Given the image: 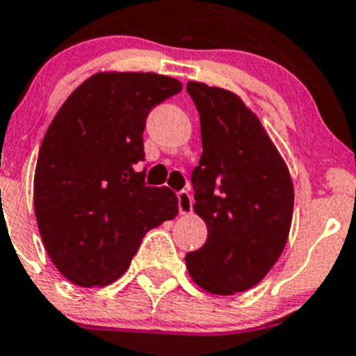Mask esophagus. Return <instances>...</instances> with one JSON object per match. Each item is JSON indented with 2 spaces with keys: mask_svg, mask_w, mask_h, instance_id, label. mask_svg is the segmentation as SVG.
I'll use <instances>...</instances> for the list:
<instances>
[{
  "mask_svg": "<svg viewBox=\"0 0 356 356\" xmlns=\"http://www.w3.org/2000/svg\"><path fill=\"white\" fill-rule=\"evenodd\" d=\"M177 198H179V212H181L182 216H188V213H191V210H193L191 195H189L188 191H181L177 195Z\"/></svg>",
  "mask_w": 356,
  "mask_h": 356,
  "instance_id": "34e87169",
  "label": "esophagus"
}]
</instances>
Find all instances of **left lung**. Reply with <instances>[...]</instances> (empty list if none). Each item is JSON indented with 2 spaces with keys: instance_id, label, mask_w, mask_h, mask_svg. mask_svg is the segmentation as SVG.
<instances>
[{
  "instance_id": "1",
  "label": "left lung",
  "mask_w": 356,
  "mask_h": 356,
  "mask_svg": "<svg viewBox=\"0 0 356 356\" xmlns=\"http://www.w3.org/2000/svg\"><path fill=\"white\" fill-rule=\"evenodd\" d=\"M200 113L203 153L193 170L195 212L207 241L186 254L189 277L216 296L257 285L287 243L294 184L257 116L236 94L189 81Z\"/></svg>"
}]
</instances>
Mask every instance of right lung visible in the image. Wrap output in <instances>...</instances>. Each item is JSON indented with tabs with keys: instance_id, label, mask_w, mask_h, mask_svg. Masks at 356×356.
Wrapping results in <instances>:
<instances>
[{
	"instance_id": "obj_1",
	"label": "right lung",
	"mask_w": 356,
	"mask_h": 356,
	"mask_svg": "<svg viewBox=\"0 0 356 356\" xmlns=\"http://www.w3.org/2000/svg\"><path fill=\"white\" fill-rule=\"evenodd\" d=\"M154 72H95L48 127L34 172V213L54 266L79 287L118 280L144 234L179 212L168 188L144 184L143 132L151 109L179 94Z\"/></svg>"
}]
</instances>
